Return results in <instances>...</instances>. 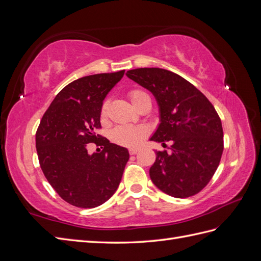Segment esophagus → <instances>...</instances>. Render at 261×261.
<instances>
[{
  "mask_svg": "<svg viewBox=\"0 0 261 261\" xmlns=\"http://www.w3.org/2000/svg\"><path fill=\"white\" fill-rule=\"evenodd\" d=\"M139 151V149H137V148H130L129 150H128V152H129V154H136L137 152Z\"/></svg>",
  "mask_w": 261,
  "mask_h": 261,
  "instance_id": "esophagus-1",
  "label": "esophagus"
}]
</instances>
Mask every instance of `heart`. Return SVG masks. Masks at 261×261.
<instances>
[{
  "label": "heart",
  "mask_w": 261,
  "mask_h": 261,
  "mask_svg": "<svg viewBox=\"0 0 261 261\" xmlns=\"http://www.w3.org/2000/svg\"><path fill=\"white\" fill-rule=\"evenodd\" d=\"M128 96L136 108L143 102L144 100L150 99L147 92L141 89H133L128 92ZM108 100L103 101L101 106L100 115L102 118L107 116L108 112ZM148 135V129L145 126L140 125H120L115 127L111 133V138L115 144L121 145L124 147L135 148L138 147Z\"/></svg>",
  "instance_id": "1"
}]
</instances>
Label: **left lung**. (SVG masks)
Wrapping results in <instances>:
<instances>
[{"instance_id":"1","label":"left lung","mask_w":261,"mask_h":261,"mask_svg":"<svg viewBox=\"0 0 261 261\" xmlns=\"http://www.w3.org/2000/svg\"><path fill=\"white\" fill-rule=\"evenodd\" d=\"M150 90L160 107L161 123L150 140L170 141L171 152L155 151L149 170L153 184L176 198L198 194L215 174L223 152V128L215 107L181 76L168 69L144 67L127 72Z\"/></svg>"}]
</instances>
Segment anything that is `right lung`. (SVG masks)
I'll list each match as a JSON object with an SVG mask.
<instances>
[{"label": "right lung", "instance_id": "add662e5", "mask_svg": "<svg viewBox=\"0 0 261 261\" xmlns=\"http://www.w3.org/2000/svg\"><path fill=\"white\" fill-rule=\"evenodd\" d=\"M124 73L85 76L68 84L39 124L36 147L41 170L61 198L75 207L94 208L111 198L129 159L127 149L96 133L103 100ZM90 143L102 150L90 155Z\"/></svg>", "mask_w": 261, "mask_h": 261}]
</instances>
